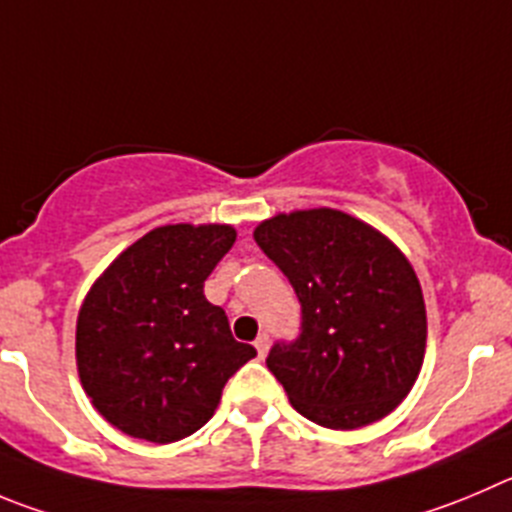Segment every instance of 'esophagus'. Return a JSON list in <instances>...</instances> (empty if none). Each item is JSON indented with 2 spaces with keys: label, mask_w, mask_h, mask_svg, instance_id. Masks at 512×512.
<instances>
[{
  "label": "esophagus",
  "mask_w": 512,
  "mask_h": 512,
  "mask_svg": "<svg viewBox=\"0 0 512 512\" xmlns=\"http://www.w3.org/2000/svg\"><path fill=\"white\" fill-rule=\"evenodd\" d=\"M255 348H257V356L265 358L267 351H270V336H267V333H260V336L255 338Z\"/></svg>",
  "instance_id": "1"
}]
</instances>
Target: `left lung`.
<instances>
[{
    "label": "left lung",
    "instance_id": "1",
    "mask_svg": "<svg viewBox=\"0 0 512 512\" xmlns=\"http://www.w3.org/2000/svg\"><path fill=\"white\" fill-rule=\"evenodd\" d=\"M300 303V333L267 353L290 404L328 429H358L412 391L427 310L407 257L336 209L278 214L255 229Z\"/></svg>",
    "mask_w": 512,
    "mask_h": 512
}]
</instances>
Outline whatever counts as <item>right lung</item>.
I'll use <instances>...</instances> for the list:
<instances>
[{"label":"right lung","instance_id":"1","mask_svg":"<svg viewBox=\"0 0 512 512\" xmlns=\"http://www.w3.org/2000/svg\"><path fill=\"white\" fill-rule=\"evenodd\" d=\"M234 237L227 224H166L118 255L85 298L80 381L121 432L156 444L189 437L212 419L229 376L257 356L204 298Z\"/></svg>","mask_w":512,"mask_h":512}]
</instances>
